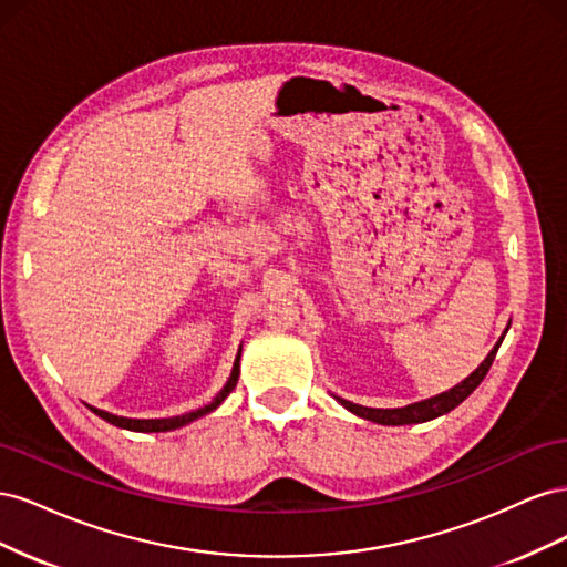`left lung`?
I'll list each match as a JSON object with an SVG mask.
<instances>
[{"label": "left lung", "instance_id": "obj_1", "mask_svg": "<svg viewBox=\"0 0 567 567\" xmlns=\"http://www.w3.org/2000/svg\"><path fill=\"white\" fill-rule=\"evenodd\" d=\"M508 331V329H506ZM506 336V333H504ZM504 336L499 338V342L492 348V352L485 357V362L480 364L468 379H463L458 385H454L452 390L442 392V394H435V398L431 400H423V402H414V404H406V406H400V409H371V406H362V404H354V402H348V400H340L336 398L342 406H346L348 411H352V414L362 416L367 421H373V423H381V425H409V423H425V421H433L442 414H450L452 409H456L463 400L468 398V394L483 383V379L487 375L494 357H496V350H499Z\"/></svg>", "mask_w": 567, "mask_h": 567}]
</instances>
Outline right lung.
<instances>
[{
    "mask_svg": "<svg viewBox=\"0 0 567 567\" xmlns=\"http://www.w3.org/2000/svg\"><path fill=\"white\" fill-rule=\"evenodd\" d=\"M238 367H241V348H238V354H236V359H234V369H231L229 381L225 383V388H221V390L215 394V400H213L210 404H205V406H200V409H196V411H188V414H182V416H173V419H125V416L109 414V411L96 409V406H90V409L94 411V414H96L99 419L109 421L111 425L125 427V431H134V433H165V431H177V427H182V425H186V423H192V421H196V419H200V416H205V414H210V411H215L221 402L227 400V394H229V392L236 388V383H238Z\"/></svg>",
    "mask_w": 567,
    "mask_h": 567,
    "instance_id": "1",
    "label": "right lung"
}]
</instances>
